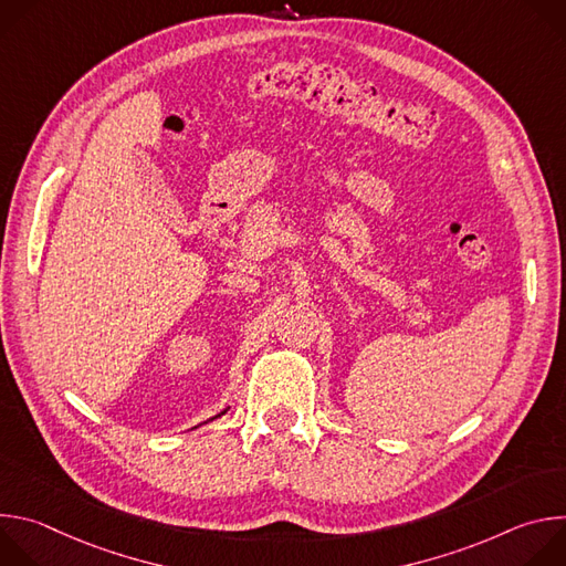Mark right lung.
<instances>
[{
  "label": "right lung",
  "instance_id": "1",
  "mask_svg": "<svg viewBox=\"0 0 566 566\" xmlns=\"http://www.w3.org/2000/svg\"><path fill=\"white\" fill-rule=\"evenodd\" d=\"M223 412H226V410H223ZM223 412H221V415H223ZM221 415H217V417H221ZM217 417H214V419H217Z\"/></svg>",
  "mask_w": 566,
  "mask_h": 566
}]
</instances>
